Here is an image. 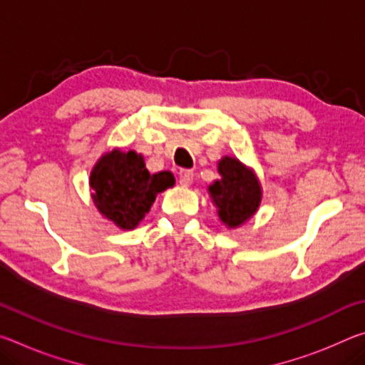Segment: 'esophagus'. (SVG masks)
Instances as JSON below:
<instances>
[{
	"mask_svg": "<svg viewBox=\"0 0 365 365\" xmlns=\"http://www.w3.org/2000/svg\"><path fill=\"white\" fill-rule=\"evenodd\" d=\"M178 182L183 187H188V185L193 183V170H180L178 172Z\"/></svg>",
	"mask_w": 365,
	"mask_h": 365,
	"instance_id": "obj_1",
	"label": "esophagus"
}]
</instances>
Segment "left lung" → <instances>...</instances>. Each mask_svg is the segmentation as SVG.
<instances>
[{"label":"left lung","mask_w":365,"mask_h":365,"mask_svg":"<svg viewBox=\"0 0 365 365\" xmlns=\"http://www.w3.org/2000/svg\"><path fill=\"white\" fill-rule=\"evenodd\" d=\"M220 178L207 187L212 205L227 228H238L257 212L262 202V187L255 169L245 165L238 158L219 159Z\"/></svg>","instance_id":"8db88e82"}]
</instances>
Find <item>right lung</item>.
I'll return each instance as SVG.
<instances>
[{
    "label": "right lung",
    "instance_id": "obj_1",
    "mask_svg": "<svg viewBox=\"0 0 365 365\" xmlns=\"http://www.w3.org/2000/svg\"><path fill=\"white\" fill-rule=\"evenodd\" d=\"M174 183L169 170L150 174L141 154L120 148L104 153L90 172L91 200L98 212L120 230L138 227L156 196Z\"/></svg>",
    "mask_w": 365,
    "mask_h": 365
}]
</instances>
